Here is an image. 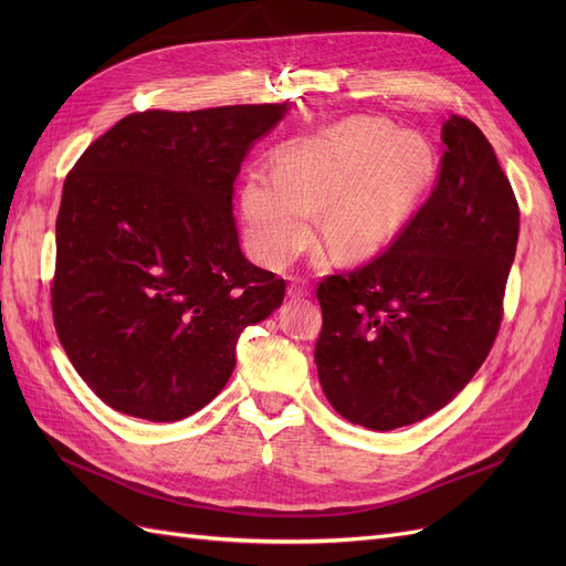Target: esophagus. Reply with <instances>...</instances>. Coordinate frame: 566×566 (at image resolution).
Segmentation results:
<instances>
[{"label": "esophagus", "mask_w": 566, "mask_h": 566, "mask_svg": "<svg viewBox=\"0 0 566 566\" xmlns=\"http://www.w3.org/2000/svg\"><path fill=\"white\" fill-rule=\"evenodd\" d=\"M312 293V287H310V281H304V279H293L290 281V285H287V295L290 297H306Z\"/></svg>", "instance_id": "34e87169"}]
</instances>
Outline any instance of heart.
<instances>
[{
	"instance_id": "b5f03b06",
	"label": "heart",
	"mask_w": 566,
	"mask_h": 566,
	"mask_svg": "<svg viewBox=\"0 0 566 566\" xmlns=\"http://www.w3.org/2000/svg\"><path fill=\"white\" fill-rule=\"evenodd\" d=\"M430 175V150L387 123L356 117L285 150L279 179L252 175L243 217L252 252L283 266L304 250L321 214V235L337 256L378 250Z\"/></svg>"
}]
</instances>
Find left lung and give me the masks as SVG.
Segmentation results:
<instances>
[{
    "label": "left lung",
    "mask_w": 566,
    "mask_h": 566,
    "mask_svg": "<svg viewBox=\"0 0 566 566\" xmlns=\"http://www.w3.org/2000/svg\"><path fill=\"white\" fill-rule=\"evenodd\" d=\"M437 184L389 248L318 283L316 368L342 418L397 430L437 413L484 364L503 321L520 205L474 123L441 127Z\"/></svg>",
    "instance_id": "left-lung-1"
}]
</instances>
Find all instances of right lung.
Masks as SVG:
<instances>
[{"instance_id":"obj_1","label":"right lung","mask_w":566,"mask_h":566,"mask_svg":"<svg viewBox=\"0 0 566 566\" xmlns=\"http://www.w3.org/2000/svg\"><path fill=\"white\" fill-rule=\"evenodd\" d=\"M285 111L132 113L67 172L51 312L80 378L119 413L193 416L229 382L241 333L281 306L285 281L238 245L233 184Z\"/></svg>"}]
</instances>
